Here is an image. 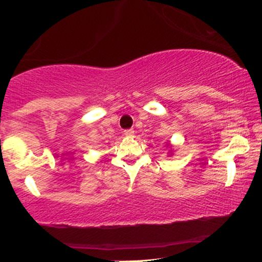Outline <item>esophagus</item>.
<instances>
[{
    "mask_svg": "<svg viewBox=\"0 0 262 262\" xmlns=\"http://www.w3.org/2000/svg\"><path fill=\"white\" fill-rule=\"evenodd\" d=\"M124 135L127 138H133L134 137V130H133V129H128V130H124Z\"/></svg>",
    "mask_w": 262,
    "mask_h": 262,
    "instance_id": "1",
    "label": "esophagus"
}]
</instances>
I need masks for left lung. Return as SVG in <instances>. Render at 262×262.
I'll list each match as a JSON object with an SVG mask.
<instances>
[{
    "label": "left lung",
    "mask_w": 262,
    "mask_h": 262,
    "mask_svg": "<svg viewBox=\"0 0 262 262\" xmlns=\"http://www.w3.org/2000/svg\"><path fill=\"white\" fill-rule=\"evenodd\" d=\"M167 146H169V148H170V154H171V152H172V149H171V148H172V145H171V144L170 143H167Z\"/></svg>",
    "instance_id": "obj_1"
}]
</instances>
